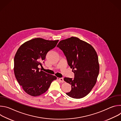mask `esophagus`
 <instances>
[{
    "mask_svg": "<svg viewBox=\"0 0 121 121\" xmlns=\"http://www.w3.org/2000/svg\"><path fill=\"white\" fill-rule=\"evenodd\" d=\"M57 80L58 81H59L61 83H63L64 82V79L63 78H57Z\"/></svg>",
    "mask_w": 121,
    "mask_h": 121,
    "instance_id": "1",
    "label": "esophagus"
}]
</instances>
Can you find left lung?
<instances>
[{
	"label": "left lung",
	"mask_w": 121,
	"mask_h": 121,
	"mask_svg": "<svg viewBox=\"0 0 121 121\" xmlns=\"http://www.w3.org/2000/svg\"><path fill=\"white\" fill-rule=\"evenodd\" d=\"M57 47L63 52L74 73L73 79L64 78L71 85V91L66 94L74 99L87 96L95 86L99 73L98 57L94 48L75 37L60 41Z\"/></svg>",
	"instance_id": "1"
}]
</instances>
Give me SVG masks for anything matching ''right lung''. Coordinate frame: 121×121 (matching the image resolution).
Instances as JSON below:
<instances>
[{"mask_svg":"<svg viewBox=\"0 0 121 121\" xmlns=\"http://www.w3.org/2000/svg\"><path fill=\"white\" fill-rule=\"evenodd\" d=\"M58 41L34 38L22 44L17 50L14 59V74L28 94L34 97L41 95L56 79V76L40 71L38 65L42 66L41 63L47 53L56 46Z\"/></svg>","mask_w":121,"mask_h":121,"instance_id":"obj_1","label":"right lung"}]
</instances>
